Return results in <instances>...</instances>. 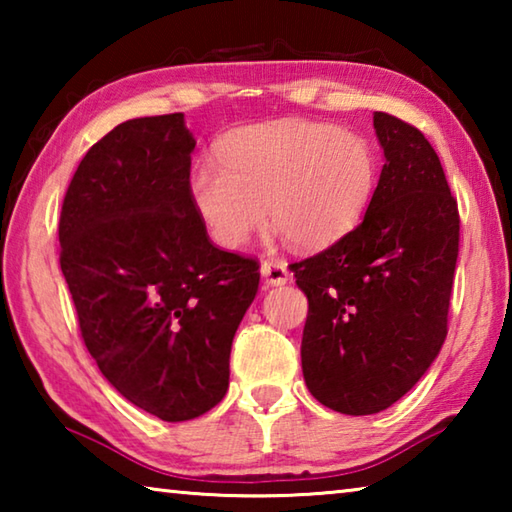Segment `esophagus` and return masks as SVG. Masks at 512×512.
Listing matches in <instances>:
<instances>
[{"label": "esophagus", "instance_id": "obj_1", "mask_svg": "<svg viewBox=\"0 0 512 512\" xmlns=\"http://www.w3.org/2000/svg\"><path fill=\"white\" fill-rule=\"evenodd\" d=\"M259 273H262L266 284H271V287H282V284L289 282L287 264L277 262V259H264L262 268H259Z\"/></svg>", "mask_w": 512, "mask_h": 512}]
</instances>
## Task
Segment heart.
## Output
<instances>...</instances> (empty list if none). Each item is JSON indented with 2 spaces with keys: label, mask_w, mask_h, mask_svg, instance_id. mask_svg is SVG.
Here are the masks:
<instances>
[{
  "label": "heart",
  "mask_w": 512,
  "mask_h": 512,
  "mask_svg": "<svg viewBox=\"0 0 512 512\" xmlns=\"http://www.w3.org/2000/svg\"><path fill=\"white\" fill-rule=\"evenodd\" d=\"M219 164L192 176L194 205L216 244L239 248L266 216L300 250H320L361 221L379 176L363 135L305 119L239 128Z\"/></svg>",
  "instance_id": "obj_1"
}]
</instances>
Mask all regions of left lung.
Masks as SVG:
<instances>
[{"instance_id": "1", "label": "left lung", "mask_w": 512, "mask_h": 512, "mask_svg": "<svg viewBox=\"0 0 512 512\" xmlns=\"http://www.w3.org/2000/svg\"><path fill=\"white\" fill-rule=\"evenodd\" d=\"M386 164L368 212L332 246L291 264L309 300L302 375L327 409L372 415L418 384L447 336L461 216L418 128L375 112Z\"/></svg>"}]
</instances>
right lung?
<instances>
[{
    "mask_svg": "<svg viewBox=\"0 0 512 512\" xmlns=\"http://www.w3.org/2000/svg\"><path fill=\"white\" fill-rule=\"evenodd\" d=\"M183 112L128 119L85 153L60 210V271L81 336L128 402L167 422L214 409L259 287L212 244L192 196Z\"/></svg>",
    "mask_w": 512,
    "mask_h": 512,
    "instance_id": "obj_1",
    "label": "right lung"
}]
</instances>
